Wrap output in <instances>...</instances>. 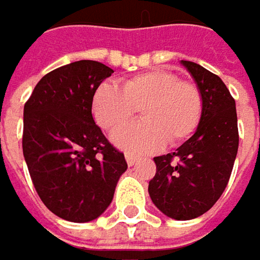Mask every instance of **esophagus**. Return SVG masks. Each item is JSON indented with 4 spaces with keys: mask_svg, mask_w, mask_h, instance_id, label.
Returning <instances> with one entry per match:
<instances>
[{
    "mask_svg": "<svg viewBox=\"0 0 260 260\" xmlns=\"http://www.w3.org/2000/svg\"><path fill=\"white\" fill-rule=\"evenodd\" d=\"M124 157H125V161H127V164H128V166H133V164L138 161V157H136V155H133V154H130V152H125V154H124Z\"/></svg>",
    "mask_w": 260,
    "mask_h": 260,
    "instance_id": "34e87169",
    "label": "esophagus"
}]
</instances>
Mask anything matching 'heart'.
Segmentation results:
<instances>
[{
	"label": "heart",
	"mask_w": 260,
	"mask_h": 260,
	"mask_svg": "<svg viewBox=\"0 0 260 260\" xmlns=\"http://www.w3.org/2000/svg\"><path fill=\"white\" fill-rule=\"evenodd\" d=\"M93 117L114 132L141 109L144 120L112 135L117 146L132 152H152L167 142L191 138L203 117V96L194 83L180 81L173 72L154 69L124 80L121 88L103 83L93 96Z\"/></svg>",
	"instance_id": "b5f03b06"
}]
</instances>
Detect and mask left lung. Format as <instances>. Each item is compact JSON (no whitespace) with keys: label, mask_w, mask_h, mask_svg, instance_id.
<instances>
[{"label":"left lung","mask_w":260,"mask_h":260,"mask_svg":"<svg viewBox=\"0 0 260 260\" xmlns=\"http://www.w3.org/2000/svg\"><path fill=\"white\" fill-rule=\"evenodd\" d=\"M203 96V117L176 152L155 157L157 173L148 192L162 213L195 219L213 207L225 191L238 151L235 101L223 81L206 68L182 60Z\"/></svg>","instance_id":"obj_1"}]
</instances>
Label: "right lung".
<instances>
[{"label": "right lung", "mask_w": 260, "mask_h": 260, "mask_svg": "<svg viewBox=\"0 0 260 260\" xmlns=\"http://www.w3.org/2000/svg\"><path fill=\"white\" fill-rule=\"evenodd\" d=\"M112 72L94 60L60 66L25 103L22 146L32 183L47 209L69 222L99 217L127 170L91 115L94 91Z\"/></svg>", "instance_id": "1"}]
</instances>
